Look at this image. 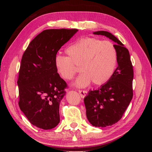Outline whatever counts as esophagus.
<instances>
[{
  "instance_id": "34e87169",
  "label": "esophagus",
  "mask_w": 152,
  "mask_h": 152,
  "mask_svg": "<svg viewBox=\"0 0 152 152\" xmlns=\"http://www.w3.org/2000/svg\"><path fill=\"white\" fill-rule=\"evenodd\" d=\"M79 94H80V96H81L82 98H84L87 94V91H82V90L80 91V90Z\"/></svg>"
}]
</instances>
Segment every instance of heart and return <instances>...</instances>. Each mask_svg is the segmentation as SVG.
I'll use <instances>...</instances> for the list:
<instances>
[{"mask_svg": "<svg viewBox=\"0 0 152 152\" xmlns=\"http://www.w3.org/2000/svg\"><path fill=\"white\" fill-rule=\"evenodd\" d=\"M68 57L57 55L54 58L56 72L65 80H70L80 65L82 72L75 80L79 87L88 86L91 81L102 85L113 75L117 63V50L110 41L93 37L77 40L66 49Z\"/></svg>", "mask_w": 152, "mask_h": 152, "instance_id": "heart-1", "label": "heart"}]
</instances>
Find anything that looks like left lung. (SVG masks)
Wrapping results in <instances>:
<instances>
[{"instance_id": "8db88e82", "label": "left lung", "mask_w": 152, "mask_h": 152, "mask_svg": "<svg viewBox=\"0 0 152 152\" xmlns=\"http://www.w3.org/2000/svg\"><path fill=\"white\" fill-rule=\"evenodd\" d=\"M115 42L118 66L110 80L97 90L89 91L84 101L86 116L95 127L112 126L121 120L132 98L134 72L129 52L116 37L107 31L93 32Z\"/></svg>"}]
</instances>
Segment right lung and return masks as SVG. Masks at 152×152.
Wrapping results in <instances>:
<instances>
[{
    "label": "right lung",
    "mask_w": 152,
    "mask_h": 152,
    "mask_svg": "<svg viewBox=\"0 0 152 152\" xmlns=\"http://www.w3.org/2000/svg\"><path fill=\"white\" fill-rule=\"evenodd\" d=\"M77 29H48L32 40L22 56L18 76L20 110L30 122L50 129L59 122V104L66 82L54 66V58Z\"/></svg>",
    "instance_id": "obj_1"
}]
</instances>
